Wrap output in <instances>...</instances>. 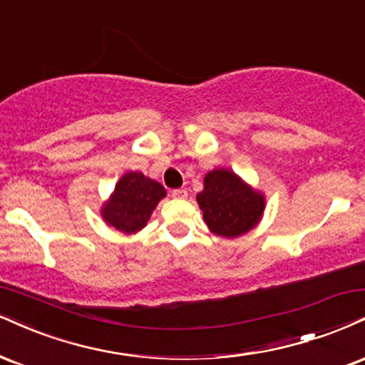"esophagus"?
<instances>
[{
  "label": "esophagus",
  "instance_id": "obj_1",
  "mask_svg": "<svg viewBox=\"0 0 365 365\" xmlns=\"http://www.w3.org/2000/svg\"><path fill=\"white\" fill-rule=\"evenodd\" d=\"M187 190L185 188H175V190H171V197L173 199H187Z\"/></svg>",
  "mask_w": 365,
  "mask_h": 365
}]
</instances>
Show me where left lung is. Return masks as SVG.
I'll list each match as a JSON object with an SVG mask.
<instances>
[{
  "mask_svg": "<svg viewBox=\"0 0 365 365\" xmlns=\"http://www.w3.org/2000/svg\"><path fill=\"white\" fill-rule=\"evenodd\" d=\"M205 225L222 238H238L260 222L265 197L253 190L231 170L217 168L204 177V190L197 194Z\"/></svg>",
  "mask_w": 365,
  "mask_h": 365,
  "instance_id": "8db88e82",
  "label": "left lung"
}]
</instances>
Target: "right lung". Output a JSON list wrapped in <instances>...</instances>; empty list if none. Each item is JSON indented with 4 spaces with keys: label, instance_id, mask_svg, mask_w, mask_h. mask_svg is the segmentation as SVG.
I'll return each instance as SVG.
<instances>
[{
    "label": "right lung",
    "instance_id": "obj_1",
    "mask_svg": "<svg viewBox=\"0 0 365 365\" xmlns=\"http://www.w3.org/2000/svg\"><path fill=\"white\" fill-rule=\"evenodd\" d=\"M166 195L161 183L129 171L118 180L110 199L103 204L102 217L108 226L124 235H134L148 225L158 202Z\"/></svg>",
    "mask_w": 365,
    "mask_h": 365
}]
</instances>
